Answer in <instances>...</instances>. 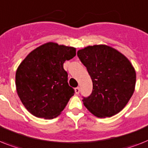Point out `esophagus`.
<instances>
[{
  "mask_svg": "<svg viewBox=\"0 0 148 148\" xmlns=\"http://www.w3.org/2000/svg\"><path fill=\"white\" fill-rule=\"evenodd\" d=\"M75 93L76 94H79L80 93V88L79 87H76L75 88Z\"/></svg>",
  "mask_w": 148,
  "mask_h": 148,
  "instance_id": "esophagus-1",
  "label": "esophagus"
}]
</instances>
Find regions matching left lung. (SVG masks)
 Instances as JSON below:
<instances>
[{
	"label": "left lung",
	"instance_id": "1",
	"mask_svg": "<svg viewBox=\"0 0 148 148\" xmlns=\"http://www.w3.org/2000/svg\"><path fill=\"white\" fill-rule=\"evenodd\" d=\"M77 56L93 81L92 93L83 99L85 107L98 118L119 113L128 103L135 87L136 73L130 61L106 45L80 49Z\"/></svg>",
	"mask_w": 148,
	"mask_h": 148
}]
</instances>
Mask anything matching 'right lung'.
Returning <instances> with one entry per match:
<instances>
[{
    "label": "right lung",
    "instance_id": "obj_1",
    "mask_svg": "<svg viewBox=\"0 0 148 148\" xmlns=\"http://www.w3.org/2000/svg\"><path fill=\"white\" fill-rule=\"evenodd\" d=\"M75 55L74 47L47 42L20 63L16 72V92L33 116L51 119L65 108L74 90L68 85L63 64Z\"/></svg>",
    "mask_w": 148,
    "mask_h": 148
}]
</instances>
